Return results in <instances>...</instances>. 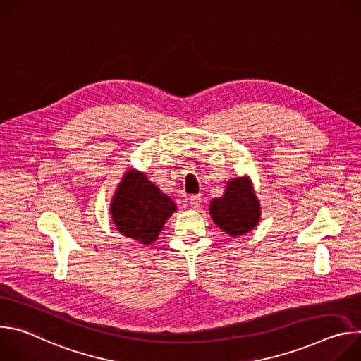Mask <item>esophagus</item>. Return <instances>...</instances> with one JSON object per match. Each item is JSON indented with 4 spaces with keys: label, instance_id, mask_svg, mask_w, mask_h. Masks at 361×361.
Wrapping results in <instances>:
<instances>
[{
    "label": "esophagus",
    "instance_id": "obj_1",
    "mask_svg": "<svg viewBox=\"0 0 361 361\" xmlns=\"http://www.w3.org/2000/svg\"><path fill=\"white\" fill-rule=\"evenodd\" d=\"M188 202L192 209H198L200 204H201V195H191L188 198Z\"/></svg>",
    "mask_w": 361,
    "mask_h": 361
}]
</instances>
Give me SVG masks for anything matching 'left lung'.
<instances>
[{
	"label": "left lung",
	"instance_id": "left-lung-1",
	"mask_svg": "<svg viewBox=\"0 0 361 361\" xmlns=\"http://www.w3.org/2000/svg\"><path fill=\"white\" fill-rule=\"evenodd\" d=\"M210 214L214 223L233 237L252 230L260 220V204L250 181L245 178L230 181L224 195L212 201Z\"/></svg>",
	"mask_w": 361,
	"mask_h": 361
}]
</instances>
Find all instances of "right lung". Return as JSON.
I'll return each instance as SVG.
<instances>
[{
    "label": "right lung",
    "instance_id": "1",
    "mask_svg": "<svg viewBox=\"0 0 361 361\" xmlns=\"http://www.w3.org/2000/svg\"><path fill=\"white\" fill-rule=\"evenodd\" d=\"M176 204L142 173L128 171L111 204V216L121 234L142 244L157 240Z\"/></svg>",
    "mask_w": 361,
    "mask_h": 361
}]
</instances>
